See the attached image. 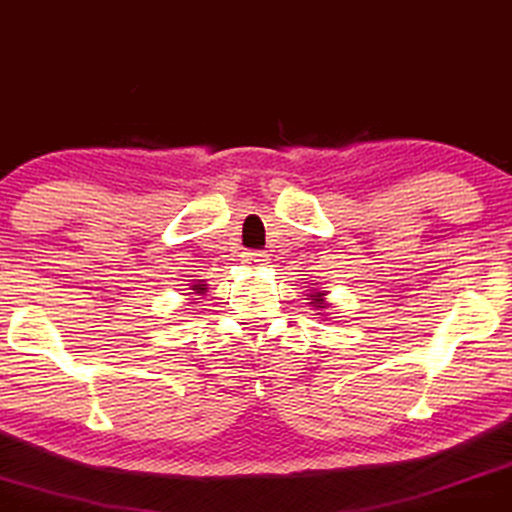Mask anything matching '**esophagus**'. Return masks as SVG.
Instances as JSON below:
<instances>
[{
	"mask_svg": "<svg viewBox=\"0 0 512 512\" xmlns=\"http://www.w3.org/2000/svg\"><path fill=\"white\" fill-rule=\"evenodd\" d=\"M242 261L246 266H263V263L268 261V254L266 251H244Z\"/></svg>",
	"mask_w": 512,
	"mask_h": 512,
	"instance_id": "obj_1",
	"label": "esophagus"
}]
</instances>
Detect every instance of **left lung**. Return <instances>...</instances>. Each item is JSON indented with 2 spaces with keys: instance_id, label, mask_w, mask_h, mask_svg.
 Here are the masks:
<instances>
[{
  "instance_id": "left-lung-1",
  "label": "left lung",
  "mask_w": 512,
  "mask_h": 512,
  "mask_svg": "<svg viewBox=\"0 0 512 512\" xmlns=\"http://www.w3.org/2000/svg\"><path fill=\"white\" fill-rule=\"evenodd\" d=\"M308 296H311V304H313L315 308H318V311H323V308H327V301H325L327 294H323V292H311ZM315 315H323V313H315Z\"/></svg>"
}]
</instances>
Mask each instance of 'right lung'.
Returning a JSON list of instances; mask_svg holds the SVG:
<instances>
[{
  "label": "right lung",
  "mask_w": 512,
  "mask_h": 512,
  "mask_svg": "<svg viewBox=\"0 0 512 512\" xmlns=\"http://www.w3.org/2000/svg\"><path fill=\"white\" fill-rule=\"evenodd\" d=\"M189 289H192V292H189V294H206V289H208V285H206V282H204V280H201V282H194V285H192V287H189Z\"/></svg>",
  "instance_id": "1"
}]
</instances>
